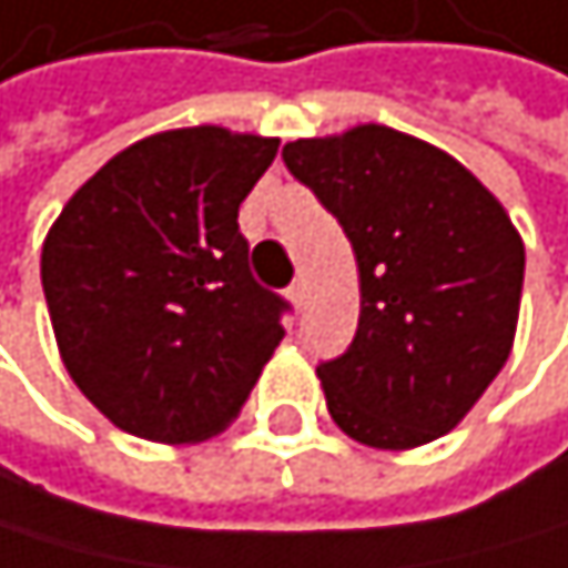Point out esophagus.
<instances>
[{
    "instance_id": "esophagus-1",
    "label": "esophagus",
    "mask_w": 568,
    "mask_h": 568,
    "mask_svg": "<svg viewBox=\"0 0 568 568\" xmlns=\"http://www.w3.org/2000/svg\"><path fill=\"white\" fill-rule=\"evenodd\" d=\"M287 297L294 301V308H305V297H308L305 281H294V284H291V291H287Z\"/></svg>"
}]
</instances>
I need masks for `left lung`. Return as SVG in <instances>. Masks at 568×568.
<instances>
[{"label": "left lung", "mask_w": 568, "mask_h": 568, "mask_svg": "<svg viewBox=\"0 0 568 568\" xmlns=\"http://www.w3.org/2000/svg\"><path fill=\"white\" fill-rule=\"evenodd\" d=\"M287 171L339 219L359 267V325L318 363L332 422L374 449L453 432L510 356L525 243L456 156L390 126L294 140Z\"/></svg>", "instance_id": "left-lung-1"}]
</instances>
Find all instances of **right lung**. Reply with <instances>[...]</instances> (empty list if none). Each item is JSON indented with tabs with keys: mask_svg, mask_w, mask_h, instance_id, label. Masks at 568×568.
I'll list each match as a JSON object with an SVG mask.
<instances>
[{
	"mask_svg": "<svg viewBox=\"0 0 568 568\" xmlns=\"http://www.w3.org/2000/svg\"><path fill=\"white\" fill-rule=\"evenodd\" d=\"M281 140L153 133L88 178L50 225L40 281L78 390L122 432L219 435L284 339L287 301L250 274L240 205Z\"/></svg>",
	"mask_w": 568,
	"mask_h": 568,
	"instance_id": "add662e5",
	"label": "right lung"
}]
</instances>
